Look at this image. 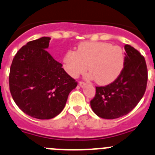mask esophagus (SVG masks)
I'll return each instance as SVG.
<instances>
[{"instance_id":"34e87169","label":"esophagus","mask_w":155,"mask_h":155,"mask_svg":"<svg viewBox=\"0 0 155 155\" xmlns=\"http://www.w3.org/2000/svg\"><path fill=\"white\" fill-rule=\"evenodd\" d=\"M79 85H80L81 87H83L86 85V83L84 81H80L79 82Z\"/></svg>"}]
</instances>
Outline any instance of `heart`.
<instances>
[{
	"instance_id": "b5f03b06",
	"label": "heart",
	"mask_w": 155,
	"mask_h": 155,
	"mask_svg": "<svg viewBox=\"0 0 155 155\" xmlns=\"http://www.w3.org/2000/svg\"><path fill=\"white\" fill-rule=\"evenodd\" d=\"M64 68L76 78L87 69L90 78L102 85L114 81L124 66V53L120 46L102 42H83L76 51L68 50L63 58Z\"/></svg>"
}]
</instances>
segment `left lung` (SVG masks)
Segmentation results:
<instances>
[{"label":"left lung","instance_id":"1","mask_svg":"<svg viewBox=\"0 0 155 155\" xmlns=\"http://www.w3.org/2000/svg\"><path fill=\"white\" fill-rule=\"evenodd\" d=\"M124 66L118 78L111 84L96 87L91 107L98 116L116 119L128 114L144 94L147 82L146 61L138 50L125 45Z\"/></svg>","mask_w":155,"mask_h":155}]
</instances>
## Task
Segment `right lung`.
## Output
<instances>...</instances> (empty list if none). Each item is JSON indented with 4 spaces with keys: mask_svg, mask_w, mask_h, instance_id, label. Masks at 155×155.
Segmentation results:
<instances>
[{
    "mask_svg": "<svg viewBox=\"0 0 155 155\" xmlns=\"http://www.w3.org/2000/svg\"><path fill=\"white\" fill-rule=\"evenodd\" d=\"M50 39L42 37L23 46L14 57L9 74V88L16 105L39 120L60 114L78 85L46 50Z\"/></svg>",
    "mask_w": 155,
    "mask_h": 155,
    "instance_id": "add662e5",
    "label": "right lung"
}]
</instances>
